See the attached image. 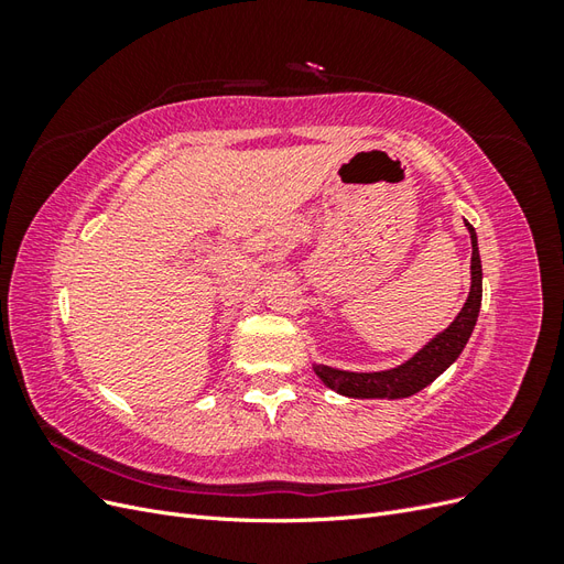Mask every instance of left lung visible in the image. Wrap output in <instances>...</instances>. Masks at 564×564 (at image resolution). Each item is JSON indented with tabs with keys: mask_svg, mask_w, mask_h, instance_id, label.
<instances>
[{
	"mask_svg": "<svg viewBox=\"0 0 564 564\" xmlns=\"http://www.w3.org/2000/svg\"><path fill=\"white\" fill-rule=\"evenodd\" d=\"M466 228L470 232L473 245V259H470V292L464 303V308L456 315L445 332H440L431 338L414 357H409L400 367H392L386 371H344L327 365H313L315 373L322 383L336 390L338 395L346 398H360V400H400L409 398L414 392L431 386L442 371H445L460 350L466 348L468 338L475 329L477 315H480L482 305V263L480 251H477V235L475 228L466 220Z\"/></svg>",
	"mask_w": 564,
	"mask_h": 564,
	"instance_id": "left-lung-1",
	"label": "left lung"
}]
</instances>
